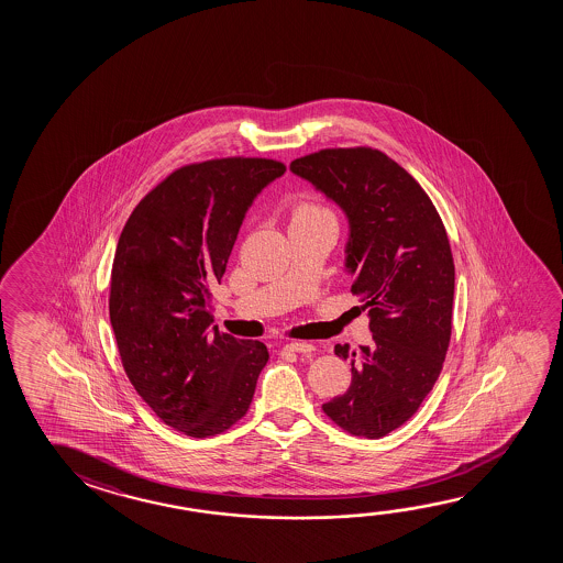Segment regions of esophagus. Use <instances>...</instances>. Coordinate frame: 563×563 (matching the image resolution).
Here are the masks:
<instances>
[{
  "label": "esophagus",
  "instance_id": "esophagus-1",
  "mask_svg": "<svg viewBox=\"0 0 563 563\" xmlns=\"http://www.w3.org/2000/svg\"><path fill=\"white\" fill-rule=\"evenodd\" d=\"M285 350L295 351V353H312L316 347L308 341H290V343H286Z\"/></svg>",
  "mask_w": 563,
  "mask_h": 563
}]
</instances>
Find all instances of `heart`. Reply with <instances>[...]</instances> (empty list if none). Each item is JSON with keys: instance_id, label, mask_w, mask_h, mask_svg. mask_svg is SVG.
Listing matches in <instances>:
<instances>
[{"instance_id": "1", "label": "heart", "mask_w": 563, "mask_h": 563, "mask_svg": "<svg viewBox=\"0 0 563 563\" xmlns=\"http://www.w3.org/2000/svg\"><path fill=\"white\" fill-rule=\"evenodd\" d=\"M318 218L333 220V213L320 203L313 202H298L292 208V222H306V220H318Z\"/></svg>"}]
</instances>
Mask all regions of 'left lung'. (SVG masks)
Segmentation results:
<instances>
[{
  "instance_id": "8db88e82",
  "label": "left lung",
  "mask_w": 563,
  "mask_h": 563,
  "mask_svg": "<svg viewBox=\"0 0 563 563\" xmlns=\"http://www.w3.org/2000/svg\"><path fill=\"white\" fill-rule=\"evenodd\" d=\"M290 168L347 213L351 292L371 316V347L333 350L351 361V385L323 415L378 440L416 415L442 373L455 285L450 240L424 188L378 148H322Z\"/></svg>"
}]
</instances>
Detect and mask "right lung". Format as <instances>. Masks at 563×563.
I'll return each instance as SVG.
<instances>
[{
  "instance_id": "obj_1",
  "label": "right lung",
  "mask_w": 563,
  "mask_h": 563,
  "mask_svg": "<svg viewBox=\"0 0 563 563\" xmlns=\"http://www.w3.org/2000/svg\"><path fill=\"white\" fill-rule=\"evenodd\" d=\"M275 158L190 163L133 208L111 265L110 320L121 365L151 410L190 438L230 430L250 410L268 351L212 328V288Z\"/></svg>"
}]
</instances>
